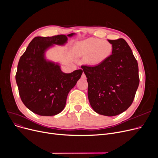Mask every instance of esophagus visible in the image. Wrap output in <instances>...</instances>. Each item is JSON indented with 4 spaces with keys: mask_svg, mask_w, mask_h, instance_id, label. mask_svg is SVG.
Segmentation results:
<instances>
[{
    "mask_svg": "<svg viewBox=\"0 0 158 158\" xmlns=\"http://www.w3.org/2000/svg\"><path fill=\"white\" fill-rule=\"evenodd\" d=\"M81 78H82V79H85L86 78V76H85V73H82V76H81Z\"/></svg>",
    "mask_w": 158,
    "mask_h": 158,
    "instance_id": "1",
    "label": "esophagus"
}]
</instances>
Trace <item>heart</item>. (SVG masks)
<instances>
[{
    "instance_id": "1",
    "label": "heart",
    "mask_w": 158,
    "mask_h": 158,
    "mask_svg": "<svg viewBox=\"0 0 158 158\" xmlns=\"http://www.w3.org/2000/svg\"><path fill=\"white\" fill-rule=\"evenodd\" d=\"M75 51L80 56H87L86 64L94 66L103 63L111 55L113 46L108 41L89 38L77 43Z\"/></svg>"
}]
</instances>
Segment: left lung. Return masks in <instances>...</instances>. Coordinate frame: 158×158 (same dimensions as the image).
<instances>
[{
  "mask_svg": "<svg viewBox=\"0 0 158 158\" xmlns=\"http://www.w3.org/2000/svg\"><path fill=\"white\" fill-rule=\"evenodd\" d=\"M112 54L94 66H82L88 83V97L93 110L108 117L127 110L139 86L138 65L125 40H107Z\"/></svg>",
  "mask_w": 158,
  "mask_h": 158,
  "instance_id": "1",
  "label": "left lung"
}]
</instances>
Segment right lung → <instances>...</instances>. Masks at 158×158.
Returning a JSON list of instances; mask_svg holds the SVG:
<instances>
[{"instance_id":"add662e5","label":"right lung","mask_w":158,"mask_h":158,"mask_svg":"<svg viewBox=\"0 0 158 158\" xmlns=\"http://www.w3.org/2000/svg\"><path fill=\"white\" fill-rule=\"evenodd\" d=\"M76 35L35 37L20 57L16 82L22 101L32 112L54 116L64 108L68 94L81 78L82 70L64 73L60 63L47 59L46 53L55 45L64 46L68 37Z\"/></svg>"}]
</instances>
